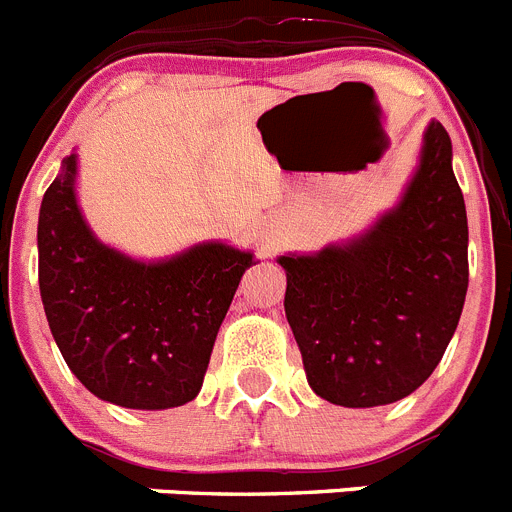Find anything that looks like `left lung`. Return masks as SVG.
<instances>
[{"instance_id":"8db88e82","label":"left lung","mask_w":512,"mask_h":512,"mask_svg":"<svg viewBox=\"0 0 512 512\" xmlns=\"http://www.w3.org/2000/svg\"><path fill=\"white\" fill-rule=\"evenodd\" d=\"M467 209L444 124L431 119L398 204L319 252H285V316L319 398L375 408L431 377L469 283Z\"/></svg>"}]
</instances>
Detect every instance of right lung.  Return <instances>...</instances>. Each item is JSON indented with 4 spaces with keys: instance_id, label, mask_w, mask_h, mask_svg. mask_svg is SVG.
Instances as JSON below:
<instances>
[{
    "instance_id": "add662e5",
    "label": "right lung",
    "mask_w": 512,
    "mask_h": 512,
    "mask_svg": "<svg viewBox=\"0 0 512 512\" xmlns=\"http://www.w3.org/2000/svg\"><path fill=\"white\" fill-rule=\"evenodd\" d=\"M78 155L63 158L38 219L50 334L89 393L132 411L199 395L216 334L255 255L222 239L160 260L104 245L78 206Z\"/></svg>"
}]
</instances>
